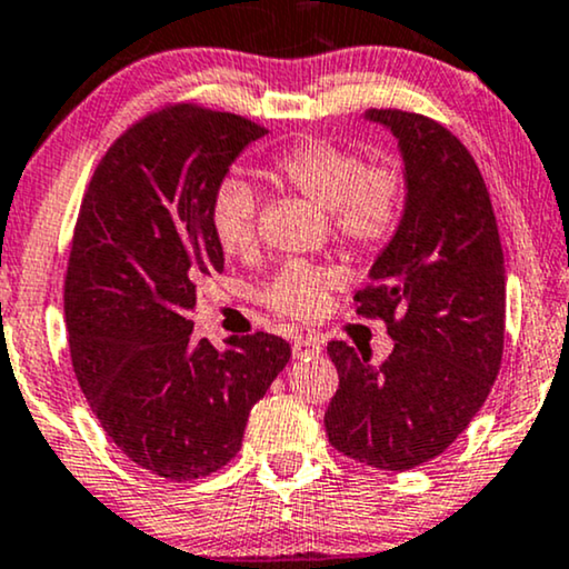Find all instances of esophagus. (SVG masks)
<instances>
[{
    "instance_id": "esophagus-1",
    "label": "esophagus",
    "mask_w": 569,
    "mask_h": 569,
    "mask_svg": "<svg viewBox=\"0 0 569 569\" xmlns=\"http://www.w3.org/2000/svg\"><path fill=\"white\" fill-rule=\"evenodd\" d=\"M292 353H296V359L317 356V353H321V340L317 338V335H298V338L292 340Z\"/></svg>"
}]
</instances>
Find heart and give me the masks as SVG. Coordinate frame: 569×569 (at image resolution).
<instances>
[{
    "label": "heart",
    "instance_id": "heart-1",
    "mask_svg": "<svg viewBox=\"0 0 569 569\" xmlns=\"http://www.w3.org/2000/svg\"><path fill=\"white\" fill-rule=\"evenodd\" d=\"M273 171L292 189L329 210L338 234L353 248H377L401 223L409 181L396 158L363 163L350 147L308 139L273 158ZM210 227L231 256L252 250L258 234V192L240 177L223 179L210 200ZM340 282L338 271L290 263L273 273L263 303L292 319H317L329 292Z\"/></svg>",
    "mask_w": 569,
    "mask_h": 569
}]
</instances>
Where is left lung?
<instances>
[{
    "instance_id": "1",
    "label": "left lung",
    "mask_w": 569,
    "mask_h": 569,
    "mask_svg": "<svg viewBox=\"0 0 569 569\" xmlns=\"http://www.w3.org/2000/svg\"><path fill=\"white\" fill-rule=\"evenodd\" d=\"M398 139L406 208L356 292L396 340L369 363L342 340L327 346L340 388L325 413L329 443L361 465L406 472L443 453L486 403L503 353L507 271L480 168L432 118L367 110Z\"/></svg>"
}]
</instances>
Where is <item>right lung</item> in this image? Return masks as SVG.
Listing matches in <instances>:
<instances>
[{
  "label": "right lung",
  "mask_w": 569,
  "mask_h": 569,
  "mask_svg": "<svg viewBox=\"0 0 569 569\" xmlns=\"http://www.w3.org/2000/svg\"><path fill=\"white\" fill-rule=\"evenodd\" d=\"M266 129L198 104L142 118L104 152L83 194L66 273L70 359L110 440L166 480L240 451L250 409L290 361L256 332L192 340L198 284L223 271L210 200Z\"/></svg>",
  "instance_id": "right-lung-1"
}]
</instances>
